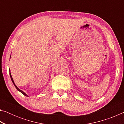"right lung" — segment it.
Returning <instances> with one entry per match:
<instances>
[{
	"mask_svg": "<svg viewBox=\"0 0 124 124\" xmlns=\"http://www.w3.org/2000/svg\"><path fill=\"white\" fill-rule=\"evenodd\" d=\"M10 78H11V80H12V83H13V84H14V85H15V86L16 87V89L17 90H18V91H19L20 92H21V93L23 94V95H24V96H28V95H27V94L26 93H24V92H23V91H22V90H21L20 89H18V88L16 86V85H15V83H14V80H13V79H12V77H11V73H10Z\"/></svg>",
	"mask_w": 124,
	"mask_h": 124,
	"instance_id": "right-lung-1",
	"label": "right lung"
}]
</instances>
